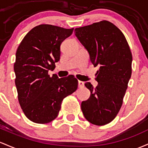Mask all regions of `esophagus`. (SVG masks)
<instances>
[{
    "instance_id": "obj_1",
    "label": "esophagus",
    "mask_w": 148,
    "mask_h": 148,
    "mask_svg": "<svg viewBox=\"0 0 148 148\" xmlns=\"http://www.w3.org/2000/svg\"><path fill=\"white\" fill-rule=\"evenodd\" d=\"M84 86V83L82 81H78V87L79 88H82Z\"/></svg>"
}]
</instances>
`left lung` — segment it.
Masks as SVG:
<instances>
[{"label":"left lung","mask_w":148,"mask_h":148,"mask_svg":"<svg viewBox=\"0 0 148 148\" xmlns=\"http://www.w3.org/2000/svg\"><path fill=\"white\" fill-rule=\"evenodd\" d=\"M75 35L89 54L91 62L99 66L94 88L84 85L90 97L81 109L88 122L102 126L115 118L123 103L132 75V54L125 36L113 24L106 20L75 29Z\"/></svg>","instance_id":"obj_1"}]
</instances>
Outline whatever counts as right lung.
<instances>
[{"label": "right lung", "mask_w": 148, "mask_h": 148, "mask_svg": "<svg viewBox=\"0 0 148 148\" xmlns=\"http://www.w3.org/2000/svg\"><path fill=\"white\" fill-rule=\"evenodd\" d=\"M73 29L39 25L25 36L17 48L14 71L18 100L26 117L35 123L54 120L63 99L77 89L78 81L72 75L62 78L48 75L60 59L61 42Z\"/></svg>", "instance_id": "add662e5"}]
</instances>
